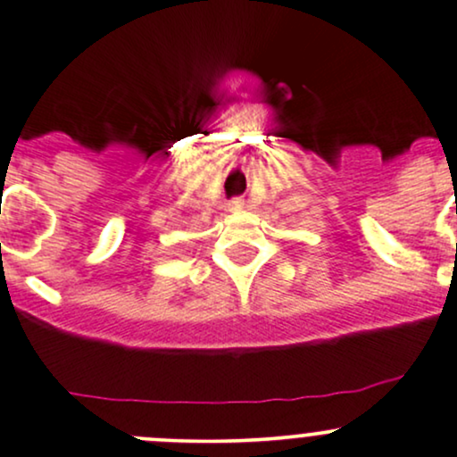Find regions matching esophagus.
Here are the masks:
<instances>
[{"label":"esophagus","mask_w":457,"mask_h":457,"mask_svg":"<svg viewBox=\"0 0 457 457\" xmlns=\"http://www.w3.org/2000/svg\"><path fill=\"white\" fill-rule=\"evenodd\" d=\"M237 205H238V204H237Z\"/></svg>","instance_id":"34e87169"}]
</instances>
